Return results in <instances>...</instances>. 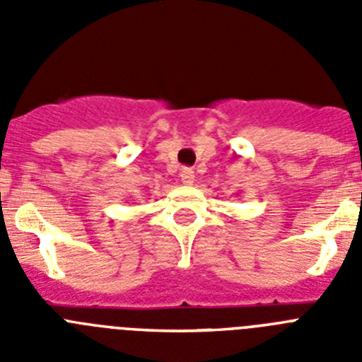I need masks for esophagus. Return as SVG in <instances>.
Wrapping results in <instances>:
<instances>
[{
	"instance_id": "obj_1",
	"label": "esophagus",
	"mask_w": 362,
	"mask_h": 362,
	"mask_svg": "<svg viewBox=\"0 0 362 362\" xmlns=\"http://www.w3.org/2000/svg\"><path fill=\"white\" fill-rule=\"evenodd\" d=\"M194 179H196V174H194L192 168H183V170H181V181H183V185H192L194 183Z\"/></svg>"
}]
</instances>
